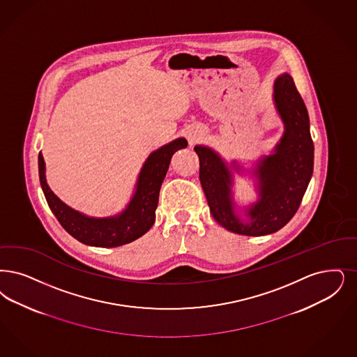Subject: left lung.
<instances>
[{
    "label": "left lung",
    "instance_id": "left-lung-1",
    "mask_svg": "<svg viewBox=\"0 0 357 357\" xmlns=\"http://www.w3.org/2000/svg\"><path fill=\"white\" fill-rule=\"evenodd\" d=\"M272 100L284 132L270 155L259 158L252 175L257 200L239 213L234 198V172H248L220 157L211 147L197 144L199 179L210 213L226 229L247 236H263L284 227L299 208L314 172V142L310 116L295 82L288 73L273 82Z\"/></svg>",
    "mask_w": 357,
    "mask_h": 357
}]
</instances>
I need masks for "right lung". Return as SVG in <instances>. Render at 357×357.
Masks as SVG:
<instances>
[{"mask_svg":"<svg viewBox=\"0 0 357 357\" xmlns=\"http://www.w3.org/2000/svg\"><path fill=\"white\" fill-rule=\"evenodd\" d=\"M185 147V138H176L153 151L143 163L128 206L119 214L112 216H89L59 199L46 182V167L41 153L38 155L40 182L50 210L73 238L93 247H118L134 242L153 227L159 190L170 160L175 151Z\"/></svg>","mask_w":357,"mask_h":357,"instance_id":"add662e5","label":"right lung"}]
</instances>
